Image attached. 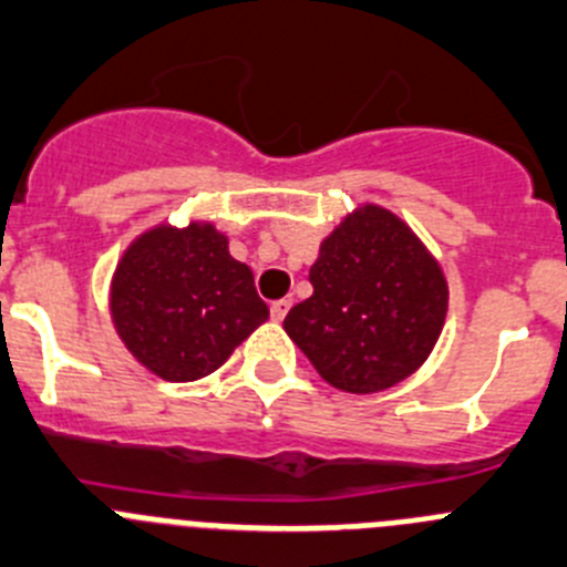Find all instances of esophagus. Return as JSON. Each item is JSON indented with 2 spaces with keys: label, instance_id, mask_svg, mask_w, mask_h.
<instances>
[{
  "label": "esophagus",
  "instance_id": "1",
  "mask_svg": "<svg viewBox=\"0 0 567 567\" xmlns=\"http://www.w3.org/2000/svg\"><path fill=\"white\" fill-rule=\"evenodd\" d=\"M288 310H290V299H277V302L271 305V319L282 321L285 316H288Z\"/></svg>",
  "mask_w": 567,
  "mask_h": 567
}]
</instances>
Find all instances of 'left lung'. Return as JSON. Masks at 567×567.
<instances>
[{"label":"left lung","mask_w":567,"mask_h":567,"mask_svg":"<svg viewBox=\"0 0 567 567\" xmlns=\"http://www.w3.org/2000/svg\"><path fill=\"white\" fill-rule=\"evenodd\" d=\"M313 296L285 316V333L336 390L395 386L432 353L449 290L421 239L379 206L347 214L310 268Z\"/></svg>","instance_id":"8db88e82"}]
</instances>
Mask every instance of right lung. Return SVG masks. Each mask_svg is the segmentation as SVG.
<instances>
[{"label":"right lung","mask_w":567,"mask_h":567,"mask_svg":"<svg viewBox=\"0 0 567 567\" xmlns=\"http://www.w3.org/2000/svg\"><path fill=\"white\" fill-rule=\"evenodd\" d=\"M112 321L141 364L166 381L214 372L268 319L246 262L214 226H157L137 237L112 279Z\"/></svg>","instance_id":"right-lung-1"}]
</instances>
